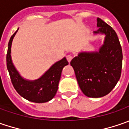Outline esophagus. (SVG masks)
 <instances>
[{"label":"esophagus","instance_id":"34e87169","mask_svg":"<svg viewBox=\"0 0 129 129\" xmlns=\"http://www.w3.org/2000/svg\"><path fill=\"white\" fill-rule=\"evenodd\" d=\"M72 58H73V56H72V55H71V54H69V55H66V59H67V60H68L69 62H71Z\"/></svg>","mask_w":129,"mask_h":129}]
</instances>
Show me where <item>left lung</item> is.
Returning <instances> with one entry per match:
<instances>
[{"label": "left lung", "mask_w": 129, "mask_h": 129, "mask_svg": "<svg viewBox=\"0 0 129 129\" xmlns=\"http://www.w3.org/2000/svg\"><path fill=\"white\" fill-rule=\"evenodd\" d=\"M95 34L105 35L99 52L81 53L71 61L79 86L89 98H101L109 94L120 79L123 53L115 30L98 18Z\"/></svg>", "instance_id": "obj_1"}]
</instances>
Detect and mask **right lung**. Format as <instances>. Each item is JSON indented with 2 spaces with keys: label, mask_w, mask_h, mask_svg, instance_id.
I'll list each match as a JSON object with an SVG mask.
<instances>
[{
  "label": "right lung",
  "mask_w": 129,
  "mask_h": 129,
  "mask_svg": "<svg viewBox=\"0 0 129 129\" xmlns=\"http://www.w3.org/2000/svg\"><path fill=\"white\" fill-rule=\"evenodd\" d=\"M16 31L11 37L6 55V65L12 84L16 91L29 101L37 103L48 102L57 92L63 68L69 64V62L66 58L60 60L37 80L30 81L24 79L16 70L11 58V43Z\"/></svg>",
  "instance_id": "1"
}]
</instances>
